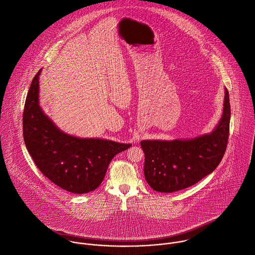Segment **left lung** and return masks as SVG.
I'll list each match as a JSON object with an SVG mask.
<instances>
[{"mask_svg": "<svg viewBox=\"0 0 255 255\" xmlns=\"http://www.w3.org/2000/svg\"><path fill=\"white\" fill-rule=\"evenodd\" d=\"M230 121V95L225 88L223 115L212 132L189 139L141 141L144 175L149 186L160 193H173L213 173L227 149Z\"/></svg>", "mask_w": 255, "mask_h": 255, "instance_id": "left-lung-1", "label": "left lung"}]
</instances>
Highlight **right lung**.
Wrapping results in <instances>:
<instances>
[{
  "label": "right lung",
  "mask_w": 255,
  "mask_h": 255,
  "mask_svg": "<svg viewBox=\"0 0 255 255\" xmlns=\"http://www.w3.org/2000/svg\"><path fill=\"white\" fill-rule=\"evenodd\" d=\"M41 69L33 77L24 103L25 147L39 171L53 184L72 194H87L100 186L114 156L132 145L76 137L60 130L39 105Z\"/></svg>",
  "instance_id": "obj_1"
}]
</instances>
